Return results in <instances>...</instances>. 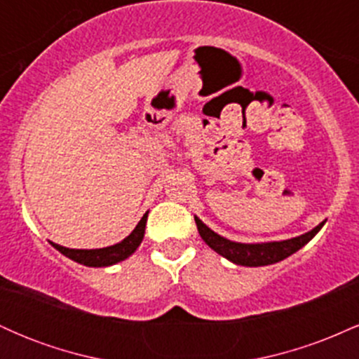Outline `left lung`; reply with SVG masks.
Instances as JSON below:
<instances>
[{"label":"left lung","instance_id":"8db88e82","mask_svg":"<svg viewBox=\"0 0 359 359\" xmlns=\"http://www.w3.org/2000/svg\"><path fill=\"white\" fill-rule=\"evenodd\" d=\"M197 229H199L201 238L208 243L216 253L222 255L224 258H228L229 262L236 263V265L243 266H263V265H271V263H277L280 259L290 257L295 251L302 248L306 243H309L312 238L316 236L317 231L323 228L324 222H320L319 226H316L312 231L306 234H300L297 238H292V240L285 241H273V243H258V245H245V243H234L226 240V238L219 236L209 229L199 217H196Z\"/></svg>","mask_w":359,"mask_h":359}]
</instances>
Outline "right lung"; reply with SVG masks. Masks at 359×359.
Returning <instances> with one entry per match:
<instances>
[{"label":"right lung","mask_w":359,"mask_h":359,"mask_svg":"<svg viewBox=\"0 0 359 359\" xmlns=\"http://www.w3.org/2000/svg\"><path fill=\"white\" fill-rule=\"evenodd\" d=\"M147 216L148 212L143 214V217L140 219L137 228L131 231L130 236H126L121 243L108 246V248H100V250H71L65 248V246L55 245L52 243V246L55 250H59L62 255H65L67 258L74 259V262L81 263L86 266H109L114 263L123 262V259L130 257L135 250L138 248L140 243L143 240V234H145V224H147Z\"/></svg>","instance_id":"right-lung-1"}]
</instances>
